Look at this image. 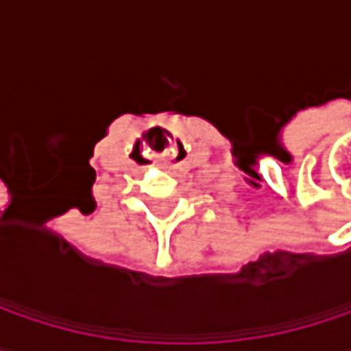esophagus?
Masks as SVG:
<instances>
[{"mask_svg":"<svg viewBox=\"0 0 351 351\" xmlns=\"http://www.w3.org/2000/svg\"><path fill=\"white\" fill-rule=\"evenodd\" d=\"M167 162V156H158V165H165Z\"/></svg>","mask_w":351,"mask_h":351,"instance_id":"34e87169","label":"esophagus"}]
</instances>
